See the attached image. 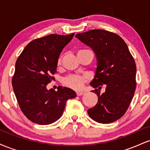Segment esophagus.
Masks as SVG:
<instances>
[{"instance_id": "1", "label": "esophagus", "mask_w": 150, "mask_h": 150, "mask_svg": "<svg viewBox=\"0 0 150 150\" xmlns=\"http://www.w3.org/2000/svg\"><path fill=\"white\" fill-rule=\"evenodd\" d=\"M77 96H82V95H83L84 94V92H77Z\"/></svg>"}]
</instances>
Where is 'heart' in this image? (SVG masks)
Listing matches in <instances>:
<instances>
[{"label": "heart", "mask_w": 150, "mask_h": 150, "mask_svg": "<svg viewBox=\"0 0 150 150\" xmlns=\"http://www.w3.org/2000/svg\"><path fill=\"white\" fill-rule=\"evenodd\" d=\"M89 51L87 49L80 50L77 53V55L82 53L85 51ZM62 61H63V56H60L58 58L57 61V66L60 67L62 64ZM89 80V77L87 75H70L69 76L65 77L63 80V84L67 87H70L73 89H80L82 87L84 84Z\"/></svg>", "instance_id": "heart-1"}]
</instances>
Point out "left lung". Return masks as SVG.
<instances>
[{
  "label": "left lung",
  "instance_id": "obj_1",
  "mask_svg": "<svg viewBox=\"0 0 150 150\" xmlns=\"http://www.w3.org/2000/svg\"><path fill=\"white\" fill-rule=\"evenodd\" d=\"M75 37L96 53L97 68L90 85L98 96L97 104L87 110L98 123H110L121 118L130 106L136 89V65L128 46L118 34L104 30L79 33ZM106 91L101 94V86Z\"/></svg>",
  "mask_w": 150,
  "mask_h": 150
}]
</instances>
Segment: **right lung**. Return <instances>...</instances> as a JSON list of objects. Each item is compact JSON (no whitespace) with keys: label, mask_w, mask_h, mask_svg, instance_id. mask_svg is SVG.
I'll return each mask as SVG.
<instances>
[{"label":"right lung","mask_w":150,"mask_h":150,"mask_svg":"<svg viewBox=\"0 0 150 150\" xmlns=\"http://www.w3.org/2000/svg\"><path fill=\"white\" fill-rule=\"evenodd\" d=\"M69 35L52 34L29 43L16 61L12 85L20 109L34 123L49 125L59 119L66 101L76 97L74 91L58 87L48 90L46 85L56 73L59 55L72 40Z\"/></svg>","instance_id":"right-lung-1"}]
</instances>
